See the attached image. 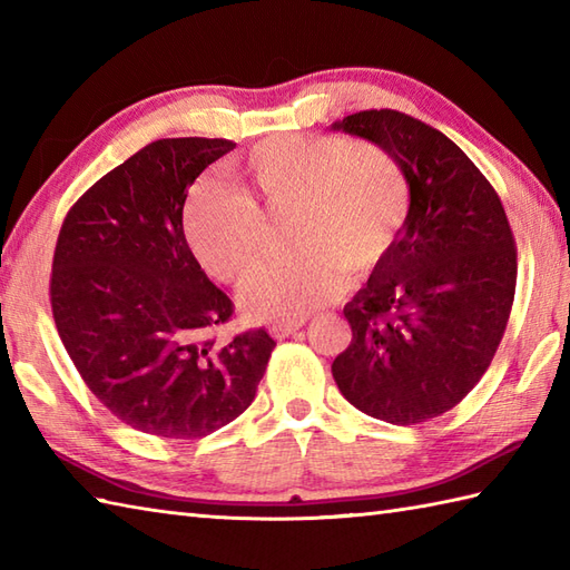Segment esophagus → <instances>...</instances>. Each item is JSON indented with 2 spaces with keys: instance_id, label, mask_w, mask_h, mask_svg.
Masks as SVG:
<instances>
[{
  "instance_id": "esophagus-1",
  "label": "esophagus",
  "mask_w": 570,
  "mask_h": 570,
  "mask_svg": "<svg viewBox=\"0 0 570 570\" xmlns=\"http://www.w3.org/2000/svg\"><path fill=\"white\" fill-rule=\"evenodd\" d=\"M298 328H304V321H276L269 325V333L276 337V341H282V337L294 335Z\"/></svg>"
}]
</instances>
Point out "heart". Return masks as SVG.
I'll return each instance as SVG.
<instances>
[{
	"label": "heart",
	"mask_w": 570,
	"mask_h": 570,
	"mask_svg": "<svg viewBox=\"0 0 570 570\" xmlns=\"http://www.w3.org/2000/svg\"><path fill=\"white\" fill-rule=\"evenodd\" d=\"M245 196L203 184L186 208V239L205 272L239 284L257 269L269 225L288 247L252 278L242 306L254 318L292 321L370 276L390 257L411 215V184L396 156L372 141L282 137L235 164Z\"/></svg>",
	"instance_id": "heart-1"
}]
</instances>
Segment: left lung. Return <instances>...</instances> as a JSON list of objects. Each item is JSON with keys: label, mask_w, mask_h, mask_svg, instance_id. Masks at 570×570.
<instances>
[{"label": "left lung", "mask_w": 570, "mask_h": 570, "mask_svg": "<svg viewBox=\"0 0 570 570\" xmlns=\"http://www.w3.org/2000/svg\"><path fill=\"white\" fill-rule=\"evenodd\" d=\"M333 129L394 154L411 184L390 257L343 308L353 341L333 377L362 414L411 426L463 402L488 372L514 301V237L490 180L439 129L396 110Z\"/></svg>", "instance_id": "8db88e82"}]
</instances>
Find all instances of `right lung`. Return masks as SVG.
I'll list each match as a JSON object with an SVG mask.
<instances>
[{
    "label": "right lung",
    "mask_w": 570,
    "mask_h": 570,
    "mask_svg": "<svg viewBox=\"0 0 570 570\" xmlns=\"http://www.w3.org/2000/svg\"><path fill=\"white\" fill-rule=\"evenodd\" d=\"M229 139H159L105 174L60 225L51 308L88 390L127 426L200 439L245 411L272 357L264 328L213 337L235 306L184 235L188 186Z\"/></svg>",
    "instance_id": "obj_1"
}]
</instances>
